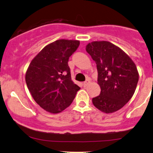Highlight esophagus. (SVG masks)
Masks as SVG:
<instances>
[{"instance_id": "1", "label": "esophagus", "mask_w": 153, "mask_h": 153, "mask_svg": "<svg viewBox=\"0 0 153 153\" xmlns=\"http://www.w3.org/2000/svg\"><path fill=\"white\" fill-rule=\"evenodd\" d=\"M89 83H90V80H85V81L83 82V87H84V88L87 87V85H88Z\"/></svg>"}]
</instances>
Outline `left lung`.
Segmentation results:
<instances>
[{"instance_id":"left-lung-1","label":"left lung","mask_w":153,"mask_h":153,"mask_svg":"<svg viewBox=\"0 0 153 153\" xmlns=\"http://www.w3.org/2000/svg\"><path fill=\"white\" fill-rule=\"evenodd\" d=\"M85 50L96 62L101 88V94L93 98V103L104 113L117 111L131 99L136 90L139 73L134 62L109 42H92Z\"/></svg>"}]
</instances>
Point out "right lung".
I'll list each match as a JSON object with an SVG mask.
<instances>
[{"label":"right lung","instance_id":"add662e5","mask_svg":"<svg viewBox=\"0 0 153 153\" xmlns=\"http://www.w3.org/2000/svg\"><path fill=\"white\" fill-rule=\"evenodd\" d=\"M78 40L59 39L49 44L31 60L26 82L33 99L43 109L57 114L68 107L80 88L71 80L69 57Z\"/></svg>","mask_w":153,"mask_h":153}]
</instances>
